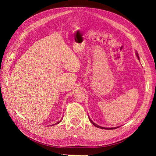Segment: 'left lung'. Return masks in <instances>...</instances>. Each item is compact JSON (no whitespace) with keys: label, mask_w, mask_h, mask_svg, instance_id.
Returning <instances> with one entry per match:
<instances>
[{"label":"left lung","mask_w":156,"mask_h":156,"mask_svg":"<svg viewBox=\"0 0 156 156\" xmlns=\"http://www.w3.org/2000/svg\"><path fill=\"white\" fill-rule=\"evenodd\" d=\"M136 56H137V58H139V55H138V53H137V52H136ZM88 119H89L90 121L91 122V123H92L94 126H96V127H98V128L104 129H116V128H118V127H101V126H98V125H97L96 124L94 123V122H92V121L91 120V119H90L89 117H88Z\"/></svg>","instance_id":"1"}]
</instances>
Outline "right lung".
I'll return each mask as SVG.
<instances>
[{
	"instance_id": "obj_1",
	"label": "right lung",
	"mask_w": 156,
	"mask_h": 156,
	"mask_svg": "<svg viewBox=\"0 0 156 156\" xmlns=\"http://www.w3.org/2000/svg\"><path fill=\"white\" fill-rule=\"evenodd\" d=\"M60 122H61V121L60 120L59 122H56V123H55V124H59V123H60ZM55 124H53V125H55Z\"/></svg>"
}]
</instances>
